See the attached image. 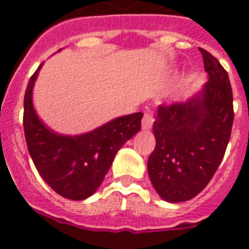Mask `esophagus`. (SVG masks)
I'll list each match as a JSON object with an SVG mask.
<instances>
[{"instance_id": "1", "label": "esophagus", "mask_w": 249, "mask_h": 249, "mask_svg": "<svg viewBox=\"0 0 249 249\" xmlns=\"http://www.w3.org/2000/svg\"><path fill=\"white\" fill-rule=\"evenodd\" d=\"M153 122H155L153 114L149 113V112H144L143 118H142V129H144V131L151 129L153 126Z\"/></svg>"}]
</instances>
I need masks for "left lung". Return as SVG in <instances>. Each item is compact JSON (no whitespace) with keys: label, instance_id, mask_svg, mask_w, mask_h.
I'll use <instances>...</instances> for the list:
<instances>
[{"label":"left lung","instance_id":"1","mask_svg":"<svg viewBox=\"0 0 249 249\" xmlns=\"http://www.w3.org/2000/svg\"><path fill=\"white\" fill-rule=\"evenodd\" d=\"M199 51L208 82L184 102L158 106L153 123L156 147L147 169L156 192L171 203L192 199L210 183L234 118L227 71L210 52Z\"/></svg>","mask_w":249,"mask_h":249}]
</instances>
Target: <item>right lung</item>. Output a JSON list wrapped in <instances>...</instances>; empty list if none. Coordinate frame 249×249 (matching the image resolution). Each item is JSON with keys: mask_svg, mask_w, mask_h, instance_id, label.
<instances>
[{"mask_svg": "<svg viewBox=\"0 0 249 249\" xmlns=\"http://www.w3.org/2000/svg\"><path fill=\"white\" fill-rule=\"evenodd\" d=\"M42 65L28 81L23 100L28 152L41 177L54 192L65 198L82 201L98 190L116 153L140 131L143 113L114 118L83 135H58L39 120L32 103L35 81Z\"/></svg>", "mask_w": 249, "mask_h": 249, "instance_id": "right-lung-1", "label": "right lung"}]
</instances>
